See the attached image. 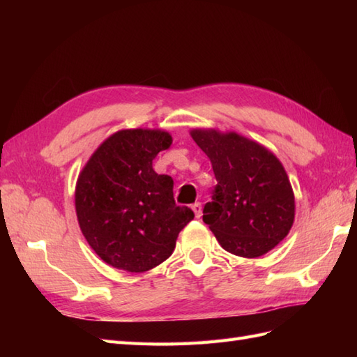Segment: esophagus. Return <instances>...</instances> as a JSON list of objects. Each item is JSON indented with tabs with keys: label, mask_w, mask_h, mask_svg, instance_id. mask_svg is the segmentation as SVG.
Returning <instances> with one entry per match:
<instances>
[{
	"label": "esophagus",
	"mask_w": 357,
	"mask_h": 357,
	"mask_svg": "<svg viewBox=\"0 0 357 357\" xmlns=\"http://www.w3.org/2000/svg\"><path fill=\"white\" fill-rule=\"evenodd\" d=\"M192 210L195 211V216H196V218H201V215H202V207H201L199 202H195L193 206H192Z\"/></svg>",
	"instance_id": "34e87169"
}]
</instances>
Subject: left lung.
I'll list each match as a JSON object with an SVG mask.
<instances>
[{
  "label": "left lung",
  "mask_w": 357,
  "mask_h": 357,
  "mask_svg": "<svg viewBox=\"0 0 357 357\" xmlns=\"http://www.w3.org/2000/svg\"><path fill=\"white\" fill-rule=\"evenodd\" d=\"M213 167L218 184L202 221L229 253L262 256L275 248L294 221V196L279 159L236 133L192 130Z\"/></svg>",
  "instance_id": "1"
}]
</instances>
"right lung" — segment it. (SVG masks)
<instances>
[{"label":"right lung","instance_id":"1","mask_svg":"<svg viewBox=\"0 0 357 357\" xmlns=\"http://www.w3.org/2000/svg\"><path fill=\"white\" fill-rule=\"evenodd\" d=\"M170 144L167 132L121 130L98 147L79 174L75 204L81 231L112 267L130 273L156 267L195 218L174 202L172 176L153 170V159Z\"/></svg>","mask_w":357,"mask_h":357}]
</instances>
